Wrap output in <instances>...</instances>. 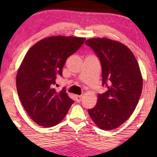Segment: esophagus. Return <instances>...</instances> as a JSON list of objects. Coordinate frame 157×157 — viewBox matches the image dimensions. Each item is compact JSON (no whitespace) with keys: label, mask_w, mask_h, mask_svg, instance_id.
I'll use <instances>...</instances> for the list:
<instances>
[{"label":"esophagus","mask_w":157,"mask_h":157,"mask_svg":"<svg viewBox=\"0 0 157 157\" xmlns=\"http://www.w3.org/2000/svg\"><path fill=\"white\" fill-rule=\"evenodd\" d=\"M75 98L77 102H80V100L82 99V96L81 95H77V96H75Z\"/></svg>","instance_id":"obj_1"}]
</instances>
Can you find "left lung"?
<instances>
[{"mask_svg":"<svg viewBox=\"0 0 157 157\" xmlns=\"http://www.w3.org/2000/svg\"><path fill=\"white\" fill-rule=\"evenodd\" d=\"M85 44L99 58L102 86L107 88L88 113L99 128L113 130L127 121L138 103L143 88L139 64L131 51L116 41L96 38Z\"/></svg>","mask_w":157,"mask_h":157,"instance_id":"1","label":"left lung"}]
</instances>
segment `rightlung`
Segmentation results:
<instances>
[{
	"instance_id": "add662e5",
	"label": "right lung",
	"mask_w": 157,
	"mask_h": 157,
	"mask_svg": "<svg viewBox=\"0 0 157 157\" xmlns=\"http://www.w3.org/2000/svg\"><path fill=\"white\" fill-rule=\"evenodd\" d=\"M85 38L52 36L35 44L28 51L17 74V89L23 108L36 123L52 127L65 117L74 101L64 87L54 86L69 56L84 43Z\"/></svg>"
}]
</instances>
